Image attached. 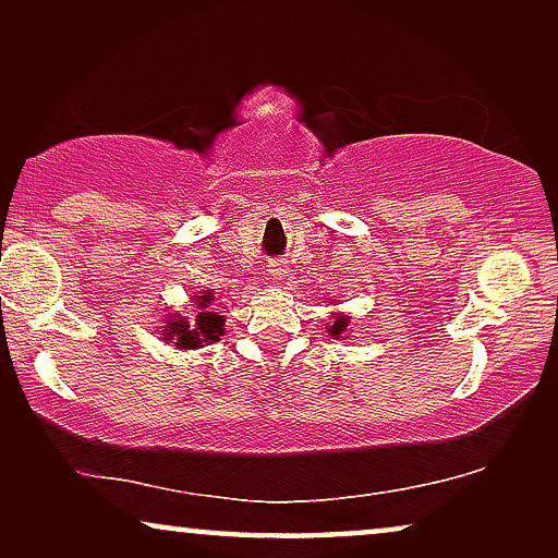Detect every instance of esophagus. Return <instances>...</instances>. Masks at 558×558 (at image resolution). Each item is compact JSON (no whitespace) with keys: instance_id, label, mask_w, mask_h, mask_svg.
Masks as SVG:
<instances>
[{"instance_id":"obj_1","label":"esophagus","mask_w":558,"mask_h":558,"mask_svg":"<svg viewBox=\"0 0 558 558\" xmlns=\"http://www.w3.org/2000/svg\"><path fill=\"white\" fill-rule=\"evenodd\" d=\"M266 274H269L271 279H281L287 274V266H284V262H269V266H266Z\"/></svg>"}]
</instances>
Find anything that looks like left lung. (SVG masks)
<instances>
[{
    "instance_id": "8db88e82",
    "label": "left lung",
    "mask_w": 558,
    "mask_h": 558,
    "mask_svg": "<svg viewBox=\"0 0 558 558\" xmlns=\"http://www.w3.org/2000/svg\"><path fill=\"white\" fill-rule=\"evenodd\" d=\"M345 330H348V317H338V319H335V323L330 325V335H332V338H338V335H342Z\"/></svg>"
}]
</instances>
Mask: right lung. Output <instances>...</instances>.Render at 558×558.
Instances as JSON below:
<instances>
[{
  "label": "right lung",
  "instance_id": "1",
  "mask_svg": "<svg viewBox=\"0 0 558 558\" xmlns=\"http://www.w3.org/2000/svg\"><path fill=\"white\" fill-rule=\"evenodd\" d=\"M210 304H213V292L208 289L203 296H197V312L195 323L190 325L187 319H172L170 325H167V340H174V345L182 348V350H193V348H201L203 342H216L220 335H223V317L218 315V312H210Z\"/></svg>",
  "mask_w": 558,
  "mask_h": 558
}]
</instances>
